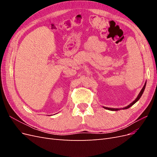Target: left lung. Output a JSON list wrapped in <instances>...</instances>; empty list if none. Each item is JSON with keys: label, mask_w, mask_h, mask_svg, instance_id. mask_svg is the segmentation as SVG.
<instances>
[{"label": "left lung", "mask_w": 157, "mask_h": 157, "mask_svg": "<svg viewBox=\"0 0 157 157\" xmlns=\"http://www.w3.org/2000/svg\"><path fill=\"white\" fill-rule=\"evenodd\" d=\"M145 86H146V82L145 83V84H144V87H143V88L141 89V90L140 91V94H138V96H137V97L136 98V99H135V100L133 101L132 103H131L130 105H128V106H126V107H124V108H122V109H128V108H130V107H132L133 105H134V103H136L137 101L139 100V99H140V98L141 97V96H142V94H143V93H144V90H145ZM103 108H105V109H108V110H110V111H118V110H120V109H115V108H109V107H103Z\"/></svg>", "instance_id": "8db88e82"}]
</instances>
